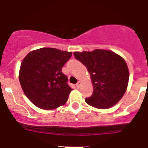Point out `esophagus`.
<instances>
[{
  "instance_id": "obj_1",
  "label": "esophagus",
  "mask_w": 148,
  "mask_h": 148,
  "mask_svg": "<svg viewBox=\"0 0 148 148\" xmlns=\"http://www.w3.org/2000/svg\"><path fill=\"white\" fill-rule=\"evenodd\" d=\"M81 84H82V82H81L80 81H78V83L76 84V87H77V88H79V87H80V85H81Z\"/></svg>"
}]
</instances>
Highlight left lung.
Returning a JSON list of instances; mask_svg holds the SVG:
<instances>
[{"label":"left lung","mask_w":148,"mask_h":148,"mask_svg":"<svg viewBox=\"0 0 148 148\" xmlns=\"http://www.w3.org/2000/svg\"><path fill=\"white\" fill-rule=\"evenodd\" d=\"M73 54L87 67L93 84V92L86 98V102L99 109H108L119 102L129 81L128 67L123 58L104 49Z\"/></svg>","instance_id":"8db88e82"}]
</instances>
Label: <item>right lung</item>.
<instances>
[{"instance_id":"right-lung-1","label":"right lung","mask_w":148,"mask_h":148,"mask_svg":"<svg viewBox=\"0 0 148 148\" xmlns=\"http://www.w3.org/2000/svg\"><path fill=\"white\" fill-rule=\"evenodd\" d=\"M72 53L55 48H40L27 54L19 72L21 86L27 97L36 107L53 110L67 101L73 89L61 68Z\"/></svg>"}]
</instances>
